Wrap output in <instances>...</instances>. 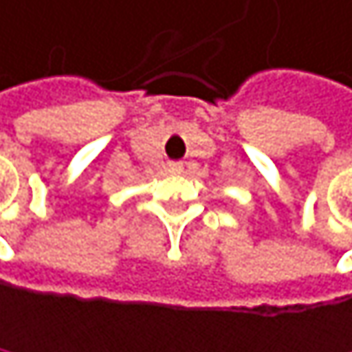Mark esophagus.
<instances>
[{
	"instance_id": "esophagus-1",
	"label": "esophagus",
	"mask_w": 352,
	"mask_h": 352,
	"mask_svg": "<svg viewBox=\"0 0 352 352\" xmlns=\"http://www.w3.org/2000/svg\"><path fill=\"white\" fill-rule=\"evenodd\" d=\"M168 173H182L184 170V164L182 162H168Z\"/></svg>"
}]
</instances>
